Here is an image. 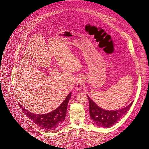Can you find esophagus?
Instances as JSON below:
<instances>
[{"instance_id": "esophagus-1", "label": "esophagus", "mask_w": 149, "mask_h": 149, "mask_svg": "<svg viewBox=\"0 0 149 149\" xmlns=\"http://www.w3.org/2000/svg\"><path fill=\"white\" fill-rule=\"evenodd\" d=\"M84 81V78L83 76H79V77L78 78L77 82H76V89H77L78 91H80V90H81V89L83 88Z\"/></svg>"}]
</instances>
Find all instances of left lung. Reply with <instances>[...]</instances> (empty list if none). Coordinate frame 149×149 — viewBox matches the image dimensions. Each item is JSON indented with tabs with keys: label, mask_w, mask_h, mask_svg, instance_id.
I'll return each mask as SVG.
<instances>
[{
	"label": "left lung",
	"mask_w": 149,
	"mask_h": 149,
	"mask_svg": "<svg viewBox=\"0 0 149 149\" xmlns=\"http://www.w3.org/2000/svg\"><path fill=\"white\" fill-rule=\"evenodd\" d=\"M89 104L90 118L95 124L99 127H109L113 125L120 120L124 115L128 111L132 102L130 104L121 109L116 111H106L96 105V104L91 100L88 96Z\"/></svg>",
	"instance_id": "left-lung-1"
}]
</instances>
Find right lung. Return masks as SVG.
Listing matches in <instances>:
<instances>
[{
  "label": "right lung",
  "instance_id": "1",
  "mask_svg": "<svg viewBox=\"0 0 149 149\" xmlns=\"http://www.w3.org/2000/svg\"><path fill=\"white\" fill-rule=\"evenodd\" d=\"M70 93L66 97L65 100L55 110L45 114H33L26 110L19 104L22 111L31 121L40 127L48 130H53L58 127L65 119L68 103L71 97Z\"/></svg>",
  "mask_w": 149,
  "mask_h": 149
}]
</instances>
